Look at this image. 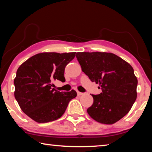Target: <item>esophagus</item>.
<instances>
[{"label": "esophagus", "instance_id": "obj_1", "mask_svg": "<svg viewBox=\"0 0 152 152\" xmlns=\"http://www.w3.org/2000/svg\"><path fill=\"white\" fill-rule=\"evenodd\" d=\"M77 94L78 95V96H80V95H82V94H83V93H82V92H79V91H77Z\"/></svg>", "mask_w": 152, "mask_h": 152}]
</instances>
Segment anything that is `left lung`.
Listing matches in <instances>:
<instances>
[{
	"label": "left lung",
	"instance_id": "left-lung-1",
	"mask_svg": "<svg viewBox=\"0 0 152 152\" xmlns=\"http://www.w3.org/2000/svg\"><path fill=\"white\" fill-rule=\"evenodd\" d=\"M82 70L102 92L92 94L94 102L87 109L96 121L111 125L125 116L137 98V79L132 66L119 56L107 52H78Z\"/></svg>",
	"mask_w": 152,
	"mask_h": 152
}]
</instances>
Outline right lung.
<instances>
[{"instance_id": "right-lung-1", "label": "right lung", "mask_w": 152, "mask_h": 152, "mask_svg": "<svg viewBox=\"0 0 152 152\" xmlns=\"http://www.w3.org/2000/svg\"><path fill=\"white\" fill-rule=\"evenodd\" d=\"M76 52L37 53L20 65L14 80L15 97L20 109L37 123L57 120L65 113L76 92L58 91L52 88L56 80L64 82L67 64Z\"/></svg>"}]
</instances>
